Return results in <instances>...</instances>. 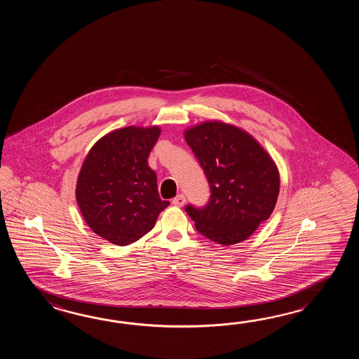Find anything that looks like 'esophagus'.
Here are the masks:
<instances>
[{"instance_id":"1","label":"esophagus","mask_w":359,"mask_h":359,"mask_svg":"<svg viewBox=\"0 0 359 359\" xmlns=\"http://www.w3.org/2000/svg\"><path fill=\"white\" fill-rule=\"evenodd\" d=\"M184 203H186V198H184V195H178L177 198H173V201H172V204L176 206H182L184 205Z\"/></svg>"}]
</instances>
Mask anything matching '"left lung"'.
<instances>
[{"mask_svg":"<svg viewBox=\"0 0 359 359\" xmlns=\"http://www.w3.org/2000/svg\"><path fill=\"white\" fill-rule=\"evenodd\" d=\"M212 190L203 209L186 206L196 229L217 244H238L275 209L280 172L267 150L246 130L208 121L184 130Z\"/></svg>","mask_w":359,"mask_h":359,"instance_id":"1","label":"left lung"}]
</instances>
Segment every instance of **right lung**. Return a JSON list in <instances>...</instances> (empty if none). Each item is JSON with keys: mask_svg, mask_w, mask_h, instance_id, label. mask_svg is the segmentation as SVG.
Instances as JSON below:
<instances>
[{"mask_svg": "<svg viewBox=\"0 0 359 359\" xmlns=\"http://www.w3.org/2000/svg\"><path fill=\"white\" fill-rule=\"evenodd\" d=\"M161 132L159 126L113 130L92 146L81 167L79 210L87 226L111 244L124 246L145 236L169 205L147 164Z\"/></svg>", "mask_w": 359, "mask_h": 359, "instance_id": "right-lung-1", "label": "right lung"}]
</instances>
